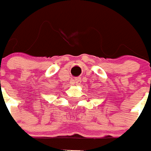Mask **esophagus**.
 <instances>
[{
  "label": "esophagus",
  "instance_id": "esophagus-1",
  "mask_svg": "<svg viewBox=\"0 0 151 151\" xmlns=\"http://www.w3.org/2000/svg\"><path fill=\"white\" fill-rule=\"evenodd\" d=\"M80 81H81V79H80V78H75L73 81H72V83H73L74 84H76V85H77V84L80 83Z\"/></svg>",
  "mask_w": 151,
  "mask_h": 151
}]
</instances>
